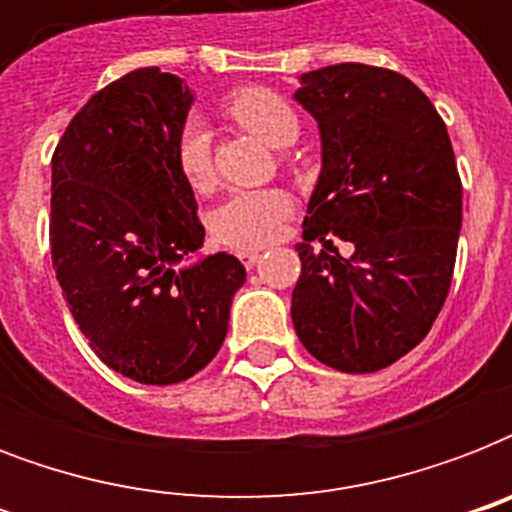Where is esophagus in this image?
Listing matches in <instances>:
<instances>
[{
    "label": "esophagus",
    "instance_id": "34e87169",
    "mask_svg": "<svg viewBox=\"0 0 512 512\" xmlns=\"http://www.w3.org/2000/svg\"><path fill=\"white\" fill-rule=\"evenodd\" d=\"M239 260L244 263V268H255L257 260H260V252L257 249H241Z\"/></svg>",
    "mask_w": 512,
    "mask_h": 512
}]
</instances>
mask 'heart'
Here are the masks:
<instances>
[{
    "label": "heart",
    "mask_w": 512,
    "mask_h": 512,
    "mask_svg": "<svg viewBox=\"0 0 512 512\" xmlns=\"http://www.w3.org/2000/svg\"><path fill=\"white\" fill-rule=\"evenodd\" d=\"M231 116L273 148H289L300 138V119L287 100L271 90H247L228 106ZM177 170L191 188L201 191L212 183V140L207 124L191 116L177 135ZM292 212V201L276 188L228 193L209 212V231L217 241L236 249L265 247L276 239Z\"/></svg>",
    "instance_id": "1"
}]
</instances>
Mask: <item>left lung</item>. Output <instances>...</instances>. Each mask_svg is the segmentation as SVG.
<instances>
[{"mask_svg": "<svg viewBox=\"0 0 512 512\" xmlns=\"http://www.w3.org/2000/svg\"><path fill=\"white\" fill-rule=\"evenodd\" d=\"M295 100L319 124L321 172L297 244L292 324L321 364L377 372L425 340L449 295L462 228L452 140L428 95L388 68L308 71Z\"/></svg>", "mask_w": 512, "mask_h": 512, "instance_id": "8db88e82", "label": "left lung"}]
</instances>
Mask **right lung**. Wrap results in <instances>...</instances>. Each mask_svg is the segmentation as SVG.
I'll return each mask as SVG.
<instances>
[{"mask_svg": "<svg viewBox=\"0 0 512 512\" xmlns=\"http://www.w3.org/2000/svg\"><path fill=\"white\" fill-rule=\"evenodd\" d=\"M193 92L138 68L95 92L52 154V268L90 348L114 372L172 385L201 372L247 281L233 255H199L204 225L175 146Z\"/></svg>", "mask_w": 512, "mask_h": 512, "instance_id": "obj_1", "label": "right lung"}]
</instances>
